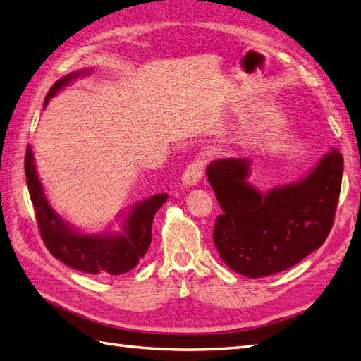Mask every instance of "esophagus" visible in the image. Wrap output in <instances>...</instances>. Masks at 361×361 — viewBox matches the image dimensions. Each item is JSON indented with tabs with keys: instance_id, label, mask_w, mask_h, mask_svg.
Wrapping results in <instances>:
<instances>
[{
	"instance_id": "esophagus-1",
	"label": "esophagus",
	"mask_w": 361,
	"mask_h": 361,
	"mask_svg": "<svg viewBox=\"0 0 361 361\" xmlns=\"http://www.w3.org/2000/svg\"><path fill=\"white\" fill-rule=\"evenodd\" d=\"M203 175V161L198 158L194 159L192 163L188 164V167L185 169V173H183V185L185 186H194L198 183V180L202 178Z\"/></svg>"
}]
</instances>
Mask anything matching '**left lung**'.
<instances>
[{
  "instance_id": "8db88e82",
  "label": "left lung",
  "mask_w": 361,
  "mask_h": 361,
  "mask_svg": "<svg viewBox=\"0 0 361 361\" xmlns=\"http://www.w3.org/2000/svg\"><path fill=\"white\" fill-rule=\"evenodd\" d=\"M224 214L214 245L224 262L247 278L287 270L318 250L334 226L341 190L343 155L332 149L312 173L262 195L247 183L245 158H221L206 169Z\"/></svg>"
}]
</instances>
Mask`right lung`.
Here are the masks:
<instances>
[{
	"mask_svg": "<svg viewBox=\"0 0 361 361\" xmlns=\"http://www.w3.org/2000/svg\"><path fill=\"white\" fill-rule=\"evenodd\" d=\"M85 73H73L57 80L48 91L44 105L60 88ZM25 172L42 239L51 255L65 265L88 274L118 276L133 270L147 252L152 242L153 217L166 203L167 194L153 195L149 200L136 204L126 219L122 233L87 235L73 231L49 206L38 180L30 145H27L25 157Z\"/></svg>",
	"mask_w": 361,
	"mask_h": 361,
	"instance_id": "right-lung-1",
	"label": "right lung"
}]
</instances>
